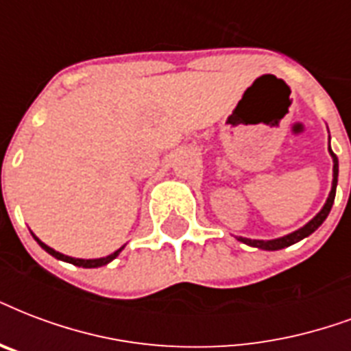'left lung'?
I'll return each instance as SVG.
<instances>
[{"instance_id": "8db88e82", "label": "left lung", "mask_w": 351, "mask_h": 351, "mask_svg": "<svg viewBox=\"0 0 351 351\" xmlns=\"http://www.w3.org/2000/svg\"><path fill=\"white\" fill-rule=\"evenodd\" d=\"M330 154L333 158V184H331V191H330V197L326 200V204L322 210L318 211L317 215L306 224V226H302L300 230H296L293 234L289 235H283V237H278V239H271V241H263V239H248V237H237V241L241 243H245L248 247H256V248H261V250H280V248H285V247H291L294 243H298L302 241L304 237L307 235H311L315 230L320 226V224L324 223L326 217L330 215L331 211V206H333V200H335V191H337V178H339V160H337L335 152L331 151L330 147Z\"/></svg>"}]
</instances>
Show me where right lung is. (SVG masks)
<instances>
[{
    "label": "right lung",
    "instance_id": "1",
    "mask_svg": "<svg viewBox=\"0 0 351 351\" xmlns=\"http://www.w3.org/2000/svg\"><path fill=\"white\" fill-rule=\"evenodd\" d=\"M33 237H34V239H36V243H38L40 247L44 248V250H45V252H47V254H51V256H53V258L60 259V261H68V263L77 265V267H84V269H97V267H103V265L110 263L112 259H116L117 256H119V252H121L123 248H125V247L117 248L116 252L110 254V256H106V258H97V259H79V258H69V256H64V254L57 252V250H53V248L47 247V245H45V243H42V241H40L38 237H36V235H34V234H33Z\"/></svg>",
    "mask_w": 351,
    "mask_h": 351
}]
</instances>
